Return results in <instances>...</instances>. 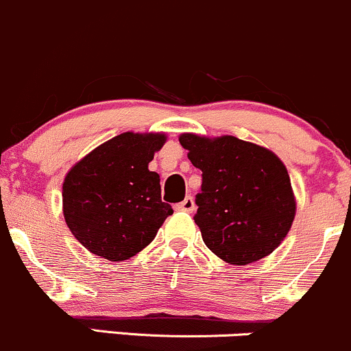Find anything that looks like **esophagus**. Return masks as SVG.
Returning <instances> with one entry per match:
<instances>
[{"mask_svg":"<svg viewBox=\"0 0 351 351\" xmlns=\"http://www.w3.org/2000/svg\"><path fill=\"white\" fill-rule=\"evenodd\" d=\"M174 207H176V210H182V213H194V209H195L194 199H192L191 195H187L182 202H179V204H176Z\"/></svg>","mask_w":351,"mask_h":351,"instance_id":"obj_1","label":"esophagus"}]
</instances>
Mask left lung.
Masks as SVG:
<instances>
[{"label": "left lung", "mask_w": 351, "mask_h": 351, "mask_svg": "<svg viewBox=\"0 0 351 351\" xmlns=\"http://www.w3.org/2000/svg\"><path fill=\"white\" fill-rule=\"evenodd\" d=\"M179 142L202 171L194 221L206 246L236 266L271 254L296 214L291 180L280 157L232 135L182 134Z\"/></svg>", "instance_id": "1"}]
</instances>
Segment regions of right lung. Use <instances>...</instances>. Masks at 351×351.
I'll use <instances>...</instances> for the list:
<instances>
[{"label":"right lung","mask_w":351,"mask_h":351,"mask_svg":"<svg viewBox=\"0 0 351 351\" xmlns=\"http://www.w3.org/2000/svg\"><path fill=\"white\" fill-rule=\"evenodd\" d=\"M165 134L123 132L93 149L63 180V216L82 246L108 261H123L152 243L171 204L149 171Z\"/></svg>","instance_id":"1"}]
</instances>
